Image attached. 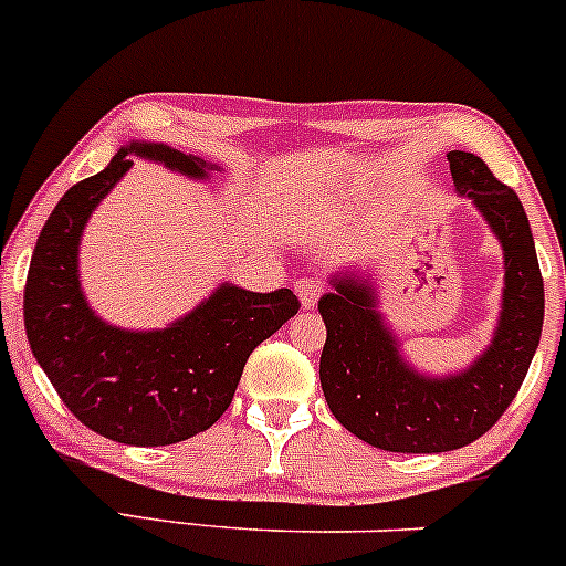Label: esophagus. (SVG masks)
Segmentation results:
<instances>
[{
  "label": "esophagus",
  "instance_id": "34e87169",
  "mask_svg": "<svg viewBox=\"0 0 566 566\" xmlns=\"http://www.w3.org/2000/svg\"><path fill=\"white\" fill-rule=\"evenodd\" d=\"M295 293H297V297H301L303 306L314 308L316 301H319V295H322V284L312 276H303L295 282Z\"/></svg>",
  "mask_w": 566,
  "mask_h": 566
}]
</instances>
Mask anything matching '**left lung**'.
I'll use <instances>...</instances> for the list:
<instances>
[{
	"instance_id": "left-lung-1",
	"label": "left lung",
	"mask_w": 566,
	"mask_h": 566,
	"mask_svg": "<svg viewBox=\"0 0 566 566\" xmlns=\"http://www.w3.org/2000/svg\"><path fill=\"white\" fill-rule=\"evenodd\" d=\"M446 158L457 192L475 203L505 254L502 308L486 352L459 374H419L376 308L368 279L333 276L335 293L319 297L327 327L319 381L327 406L359 440L397 454L454 451L492 430L524 384L543 333V276L518 196L478 155L451 150Z\"/></svg>"
}]
</instances>
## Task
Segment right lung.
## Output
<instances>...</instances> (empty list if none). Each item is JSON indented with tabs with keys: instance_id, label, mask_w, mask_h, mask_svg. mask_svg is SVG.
Instances as JSON below:
<instances>
[{
	"instance_id": "1",
	"label": "right lung",
	"mask_w": 566,
	"mask_h": 566,
	"mask_svg": "<svg viewBox=\"0 0 566 566\" xmlns=\"http://www.w3.org/2000/svg\"><path fill=\"white\" fill-rule=\"evenodd\" d=\"M136 158L192 179L220 166L158 142L123 145L104 171L64 192L31 254L23 325L36 363L64 406L93 432L126 446H169L209 430L231 406L254 346L301 303L293 290L250 293L220 284L164 331H123L88 306L80 287V239Z\"/></svg>"
}]
</instances>
